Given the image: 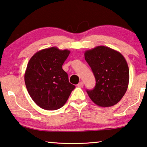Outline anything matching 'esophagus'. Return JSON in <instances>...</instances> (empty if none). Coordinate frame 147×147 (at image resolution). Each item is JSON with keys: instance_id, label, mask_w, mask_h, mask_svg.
I'll use <instances>...</instances> for the list:
<instances>
[{"instance_id": "34e87169", "label": "esophagus", "mask_w": 147, "mask_h": 147, "mask_svg": "<svg viewBox=\"0 0 147 147\" xmlns=\"http://www.w3.org/2000/svg\"><path fill=\"white\" fill-rule=\"evenodd\" d=\"M77 86H78V87H80V88H82V87H83V86H84V83H83L82 82H80L78 83V84H77Z\"/></svg>"}]
</instances>
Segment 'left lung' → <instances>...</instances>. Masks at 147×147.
I'll use <instances>...</instances> for the list:
<instances>
[{
  "label": "left lung",
  "instance_id": "left-lung-1",
  "mask_svg": "<svg viewBox=\"0 0 147 147\" xmlns=\"http://www.w3.org/2000/svg\"><path fill=\"white\" fill-rule=\"evenodd\" d=\"M84 57L96 82L94 88L86 91L92 101L101 107L117 104L125 94L129 80L125 59L119 51L102 45L86 50Z\"/></svg>",
  "mask_w": 147,
  "mask_h": 147
}]
</instances>
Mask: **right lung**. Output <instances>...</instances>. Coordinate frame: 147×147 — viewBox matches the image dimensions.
<instances>
[{"instance_id": "add662e5", "label": "right lung", "mask_w": 147, "mask_h": 147, "mask_svg": "<svg viewBox=\"0 0 147 147\" xmlns=\"http://www.w3.org/2000/svg\"><path fill=\"white\" fill-rule=\"evenodd\" d=\"M71 51L57 47L36 53L28 63L24 80L30 97L39 107L56 110L64 106L75 86L62 65Z\"/></svg>"}]
</instances>
